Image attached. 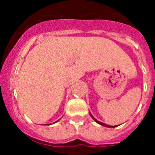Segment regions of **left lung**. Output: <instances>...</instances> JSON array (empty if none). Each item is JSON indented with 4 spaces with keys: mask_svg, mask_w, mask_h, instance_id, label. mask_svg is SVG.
Here are the masks:
<instances>
[{
    "mask_svg": "<svg viewBox=\"0 0 155 155\" xmlns=\"http://www.w3.org/2000/svg\"><path fill=\"white\" fill-rule=\"evenodd\" d=\"M90 114H91V113H90ZM91 117H92L93 118V120H94L95 121H96V122H97V123H98V124H100V125H104V126H106V127H109V128H114V127H117V125H115V126H112V125H106V124H104V123H102V122H101V121H99V120H97V119H95V118L93 117H92V114H91Z\"/></svg>",
    "mask_w": 155,
    "mask_h": 155,
    "instance_id": "obj_1",
    "label": "left lung"
}]
</instances>
